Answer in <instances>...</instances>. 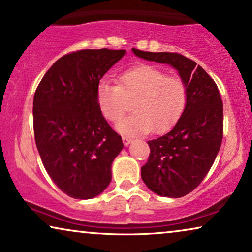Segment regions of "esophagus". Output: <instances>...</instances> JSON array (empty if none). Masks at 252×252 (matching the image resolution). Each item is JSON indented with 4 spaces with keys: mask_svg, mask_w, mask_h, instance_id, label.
<instances>
[{
    "mask_svg": "<svg viewBox=\"0 0 252 252\" xmlns=\"http://www.w3.org/2000/svg\"><path fill=\"white\" fill-rule=\"evenodd\" d=\"M123 142H124V145H125V146H128L129 143L132 142V139L127 138V136H123Z\"/></svg>",
    "mask_w": 252,
    "mask_h": 252,
    "instance_id": "esophagus-1",
    "label": "esophagus"
}]
</instances>
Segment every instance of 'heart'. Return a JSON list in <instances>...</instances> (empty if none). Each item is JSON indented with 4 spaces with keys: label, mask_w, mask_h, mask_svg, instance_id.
<instances>
[{
    "label": "heart",
    "mask_w": 252,
    "mask_h": 252,
    "mask_svg": "<svg viewBox=\"0 0 252 252\" xmlns=\"http://www.w3.org/2000/svg\"><path fill=\"white\" fill-rule=\"evenodd\" d=\"M96 99L104 118L112 123L122 118L133 101V114L120 121L116 128L125 135L138 136L152 129L164 133L174 127L186 107L188 88L179 77L141 64L120 74L118 86L100 82Z\"/></svg>",
    "instance_id": "obj_1"
}]
</instances>
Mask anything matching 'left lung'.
<instances>
[{
  "mask_svg": "<svg viewBox=\"0 0 252 252\" xmlns=\"http://www.w3.org/2000/svg\"><path fill=\"white\" fill-rule=\"evenodd\" d=\"M136 57L166 63L178 71L188 88V103L170 132L148 141L150 155L141 168V178L154 193L184 197L200 184L213 165L223 136V105L210 75L184 55L145 52Z\"/></svg>",
  "mask_w": 252,
  "mask_h": 252,
  "instance_id": "8db88e82",
  "label": "left lung"
}]
</instances>
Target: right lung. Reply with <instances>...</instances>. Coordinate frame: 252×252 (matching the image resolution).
<instances>
[{
	"label": "right lung",
	"mask_w": 252,
	"mask_h": 252,
	"mask_svg": "<svg viewBox=\"0 0 252 252\" xmlns=\"http://www.w3.org/2000/svg\"><path fill=\"white\" fill-rule=\"evenodd\" d=\"M125 50H82L55 61L35 90L34 140L42 164L60 190L91 199L109 186L124 148L98 107L99 81Z\"/></svg>",
	"instance_id": "add662e5"
}]
</instances>
